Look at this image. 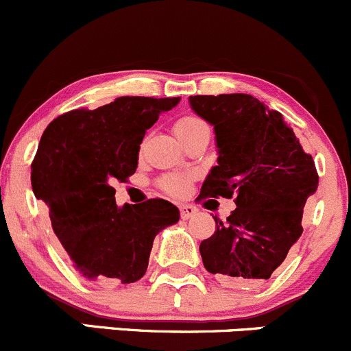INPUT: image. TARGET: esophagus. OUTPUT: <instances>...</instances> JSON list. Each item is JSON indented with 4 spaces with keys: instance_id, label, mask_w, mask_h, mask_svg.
<instances>
[{
    "instance_id": "34e87169",
    "label": "esophagus",
    "mask_w": 351,
    "mask_h": 351,
    "mask_svg": "<svg viewBox=\"0 0 351 351\" xmlns=\"http://www.w3.org/2000/svg\"><path fill=\"white\" fill-rule=\"evenodd\" d=\"M197 212H198V208L193 207V205H189V204H185V205H182V207H180V215H182V219L193 217Z\"/></svg>"
}]
</instances>
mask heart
Returning a JSON list of instances; mask_svg holds the SVG:
<instances>
[{
    "mask_svg": "<svg viewBox=\"0 0 351 351\" xmlns=\"http://www.w3.org/2000/svg\"><path fill=\"white\" fill-rule=\"evenodd\" d=\"M202 125H207V123H205L204 120L197 119V117H183V119H180L178 122L175 123L173 130H175L176 137L182 139L183 136H186V134L192 132V130H195ZM189 183L190 175H178V173H176V175H166L159 180V186H161L166 193H169V195H182L186 190V186H189Z\"/></svg>",
    "mask_w": 351,
    "mask_h": 351,
    "instance_id": "heart-1",
    "label": "heart"
}]
</instances>
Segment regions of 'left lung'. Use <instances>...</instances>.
<instances>
[{
  "label": "left lung",
  "mask_w": 351,
  "mask_h": 351,
  "mask_svg": "<svg viewBox=\"0 0 351 351\" xmlns=\"http://www.w3.org/2000/svg\"><path fill=\"white\" fill-rule=\"evenodd\" d=\"M190 105L214 125L219 147L198 198L236 202L200 243L205 270L229 285L268 280L302 234L304 205L319 183L313 156L280 112L251 95H197Z\"/></svg>",
  "instance_id": "obj_1"
}]
</instances>
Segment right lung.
<instances>
[{"mask_svg":"<svg viewBox=\"0 0 351 351\" xmlns=\"http://www.w3.org/2000/svg\"><path fill=\"white\" fill-rule=\"evenodd\" d=\"M178 104L180 97H120L95 110L62 113L42 134L32 190L49 207L69 263L86 280L143 278L156 234L178 222V208L162 198L117 207L112 186L136 173L146 130Z\"/></svg>","mask_w":351,"mask_h":351,"instance_id":"1","label":"right lung"}]
</instances>
